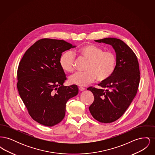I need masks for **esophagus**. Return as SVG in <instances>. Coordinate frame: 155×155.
<instances>
[{
  "instance_id": "1",
  "label": "esophagus",
  "mask_w": 155,
  "mask_h": 155,
  "mask_svg": "<svg viewBox=\"0 0 155 155\" xmlns=\"http://www.w3.org/2000/svg\"><path fill=\"white\" fill-rule=\"evenodd\" d=\"M79 89H80V91H84L85 88H84V87H79Z\"/></svg>"
}]
</instances>
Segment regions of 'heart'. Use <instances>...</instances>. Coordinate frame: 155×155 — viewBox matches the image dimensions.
<instances>
[{"instance_id":"heart-1","label":"heart","mask_w":155,"mask_h":155,"mask_svg":"<svg viewBox=\"0 0 155 155\" xmlns=\"http://www.w3.org/2000/svg\"><path fill=\"white\" fill-rule=\"evenodd\" d=\"M75 53L81 59L87 61L85 72H78L69 78L71 84L85 86L96 79L98 82L108 80L114 73L117 62L116 54L111 51H104L96 45L87 44L82 46ZM75 55L71 51L62 54L60 64L67 72H72L75 69Z\"/></svg>"}]
</instances>
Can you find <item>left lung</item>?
<instances>
[{
  "instance_id": "left-lung-1",
  "label": "left lung",
  "mask_w": 155,
  "mask_h": 155,
  "mask_svg": "<svg viewBox=\"0 0 155 155\" xmlns=\"http://www.w3.org/2000/svg\"><path fill=\"white\" fill-rule=\"evenodd\" d=\"M95 41L111 45L116 53L117 62L110 77L98 84L101 88H87L94 96L89 109L98 121L110 123L123 115L137 93L140 81L139 63L136 54L123 41L106 38Z\"/></svg>"
}]
</instances>
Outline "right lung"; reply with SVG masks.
Wrapping results in <instances>:
<instances>
[{
	"label": "right lung",
	"instance_id": "add662e5",
	"mask_svg": "<svg viewBox=\"0 0 155 155\" xmlns=\"http://www.w3.org/2000/svg\"><path fill=\"white\" fill-rule=\"evenodd\" d=\"M75 46L63 40H38L24 53L17 69L19 95L33 120L47 127L65 116L68 100L78 93L77 85L63 86L66 74L60 66L61 53Z\"/></svg>",
	"mask_w": 155,
	"mask_h": 155
}]
</instances>
